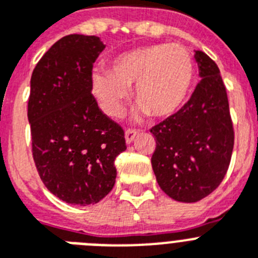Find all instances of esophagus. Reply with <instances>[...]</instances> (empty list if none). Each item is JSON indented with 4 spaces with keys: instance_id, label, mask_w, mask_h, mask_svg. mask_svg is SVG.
<instances>
[{
    "instance_id": "esophagus-1",
    "label": "esophagus",
    "mask_w": 258,
    "mask_h": 258,
    "mask_svg": "<svg viewBox=\"0 0 258 258\" xmlns=\"http://www.w3.org/2000/svg\"><path fill=\"white\" fill-rule=\"evenodd\" d=\"M137 136H138V132L136 129H126L125 131V141H126V143L133 142V140Z\"/></svg>"
}]
</instances>
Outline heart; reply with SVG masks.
Here are the masks:
<instances>
[{
    "label": "heart",
    "mask_w": 258,
    "mask_h": 258,
    "mask_svg": "<svg viewBox=\"0 0 258 258\" xmlns=\"http://www.w3.org/2000/svg\"><path fill=\"white\" fill-rule=\"evenodd\" d=\"M195 63L181 45L160 44L121 52L108 63V70L95 71L92 89L102 109L111 117L124 112L129 89L141 112L168 117L179 111L195 84Z\"/></svg>",
    "instance_id": "obj_1"
}]
</instances>
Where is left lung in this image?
I'll return each instance as SVG.
<instances>
[{"label": "left lung", "mask_w": 258, "mask_h": 258, "mask_svg": "<svg viewBox=\"0 0 258 258\" xmlns=\"http://www.w3.org/2000/svg\"><path fill=\"white\" fill-rule=\"evenodd\" d=\"M200 83L174 115L150 129L156 141L152 169L161 190L177 202L208 197L226 175L234 149L227 93L217 64L198 50Z\"/></svg>", "instance_id": "8db88e82"}]
</instances>
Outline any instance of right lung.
<instances>
[{
    "label": "right lung",
    "mask_w": 258,
    "mask_h": 258,
    "mask_svg": "<svg viewBox=\"0 0 258 258\" xmlns=\"http://www.w3.org/2000/svg\"><path fill=\"white\" fill-rule=\"evenodd\" d=\"M103 49L97 36H64L31 77L33 160L47 190L68 204L103 199L115 184L116 156L126 150L122 127L92 94L93 63Z\"/></svg>",
    "instance_id": "obj_1"
}]
</instances>
